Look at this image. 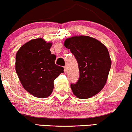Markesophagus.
I'll use <instances>...</instances> for the list:
<instances>
[{"label": "esophagus", "mask_w": 132, "mask_h": 132, "mask_svg": "<svg viewBox=\"0 0 132 132\" xmlns=\"http://www.w3.org/2000/svg\"><path fill=\"white\" fill-rule=\"evenodd\" d=\"M64 72L65 73H67V69L66 66L64 67Z\"/></svg>", "instance_id": "obj_1"}]
</instances>
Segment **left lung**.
Returning <instances> with one entry per match:
<instances>
[{"instance_id":"1","label":"left lung","mask_w":132,"mask_h":132,"mask_svg":"<svg viewBox=\"0 0 132 132\" xmlns=\"http://www.w3.org/2000/svg\"><path fill=\"white\" fill-rule=\"evenodd\" d=\"M64 46L77 59L80 77L70 85L73 94L79 99H88L99 93L105 86L111 65L107 48L88 36L67 38Z\"/></svg>"}]
</instances>
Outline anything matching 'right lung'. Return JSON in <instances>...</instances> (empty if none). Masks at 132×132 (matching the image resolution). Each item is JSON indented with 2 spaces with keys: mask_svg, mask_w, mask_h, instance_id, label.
<instances>
[{
  "mask_svg": "<svg viewBox=\"0 0 132 132\" xmlns=\"http://www.w3.org/2000/svg\"><path fill=\"white\" fill-rule=\"evenodd\" d=\"M52 46V42L36 38L22 45L15 55V71L21 84L39 98L50 96L53 81L63 73V68L55 63L56 56L50 50Z\"/></svg>",
  "mask_w": 132,
  "mask_h": 132,
  "instance_id": "add662e5",
  "label": "right lung"
}]
</instances>
